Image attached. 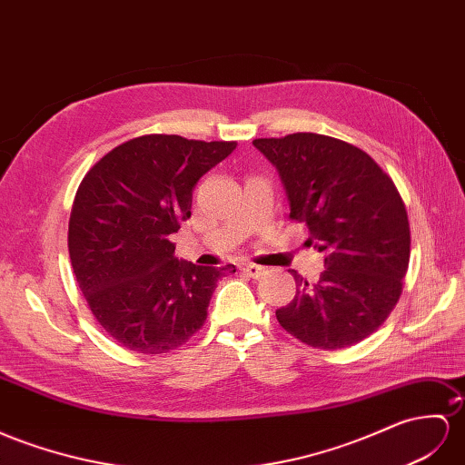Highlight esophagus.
Here are the masks:
<instances>
[{"label":"esophagus","instance_id":"esophagus-1","mask_svg":"<svg viewBox=\"0 0 465 465\" xmlns=\"http://www.w3.org/2000/svg\"><path fill=\"white\" fill-rule=\"evenodd\" d=\"M240 269L245 272V275L253 277V279H259V277H263V275H265V267L255 265V263H242V265H240Z\"/></svg>","mask_w":465,"mask_h":465}]
</instances>
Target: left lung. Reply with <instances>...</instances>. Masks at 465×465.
I'll list each match as a JSON object with an SVG mask.
<instances>
[{
	"label": "left lung",
	"mask_w": 465,
	"mask_h": 465,
	"mask_svg": "<svg viewBox=\"0 0 465 465\" xmlns=\"http://www.w3.org/2000/svg\"><path fill=\"white\" fill-rule=\"evenodd\" d=\"M277 166L324 272L306 281L291 269L296 294L277 311L291 336L318 350H341L371 336L402 292L411 259L409 216L392 178L365 151L336 137L291 134L255 139Z\"/></svg>",
	"instance_id": "1"
}]
</instances>
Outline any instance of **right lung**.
Wrapping results in <instances>:
<instances>
[{"label":"right lung","mask_w":465,"mask_h":465,"mask_svg":"<svg viewBox=\"0 0 465 465\" xmlns=\"http://www.w3.org/2000/svg\"><path fill=\"white\" fill-rule=\"evenodd\" d=\"M235 147L141 135L104 154L82 178L68 253L94 318L119 346L166 353L204 326L218 279L235 267L178 261L171 235L190 218L200 176Z\"/></svg>","instance_id":"1"}]
</instances>
